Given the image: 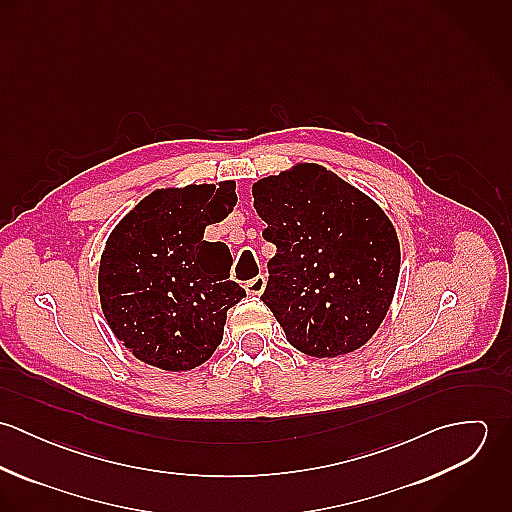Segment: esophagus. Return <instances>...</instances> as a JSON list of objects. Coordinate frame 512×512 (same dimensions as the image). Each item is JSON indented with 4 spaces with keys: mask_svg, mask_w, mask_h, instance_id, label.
I'll use <instances>...</instances> for the list:
<instances>
[{
    "mask_svg": "<svg viewBox=\"0 0 512 512\" xmlns=\"http://www.w3.org/2000/svg\"><path fill=\"white\" fill-rule=\"evenodd\" d=\"M266 288V276H256L244 284V290L248 295H260Z\"/></svg>",
    "mask_w": 512,
    "mask_h": 512,
    "instance_id": "obj_1",
    "label": "esophagus"
}]
</instances>
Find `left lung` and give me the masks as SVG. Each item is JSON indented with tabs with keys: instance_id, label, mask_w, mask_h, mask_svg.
Here are the masks:
<instances>
[{
	"instance_id": "obj_1",
	"label": "left lung",
	"mask_w": 512,
	"mask_h": 512,
	"mask_svg": "<svg viewBox=\"0 0 512 512\" xmlns=\"http://www.w3.org/2000/svg\"><path fill=\"white\" fill-rule=\"evenodd\" d=\"M276 244L262 301L290 345L325 359L357 351L396 292L400 244L384 211L317 163H299L252 187Z\"/></svg>"
}]
</instances>
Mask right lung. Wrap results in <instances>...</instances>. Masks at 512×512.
<instances>
[{
	"label": "right lung",
	"mask_w": 512,
	"mask_h": 512,
	"mask_svg": "<svg viewBox=\"0 0 512 512\" xmlns=\"http://www.w3.org/2000/svg\"><path fill=\"white\" fill-rule=\"evenodd\" d=\"M234 189V181L157 189L108 236L100 305L114 335L142 363L179 372L217 351L226 311L246 292L228 280L230 250L203 234L232 213Z\"/></svg>",
	"instance_id": "add662e5"
}]
</instances>
